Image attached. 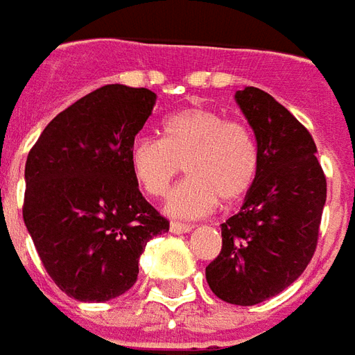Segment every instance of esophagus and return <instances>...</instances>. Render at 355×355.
Instances as JSON below:
<instances>
[{
	"label": "esophagus",
	"mask_w": 355,
	"mask_h": 355,
	"mask_svg": "<svg viewBox=\"0 0 355 355\" xmlns=\"http://www.w3.org/2000/svg\"><path fill=\"white\" fill-rule=\"evenodd\" d=\"M193 230V225L189 223H180V222H172L170 223V231L175 233V235H182V233H189Z\"/></svg>",
	"instance_id": "esophagus-1"
}]
</instances>
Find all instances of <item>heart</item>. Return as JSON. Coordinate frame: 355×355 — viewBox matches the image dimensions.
I'll return each instance as SVG.
<instances>
[{"label":"heart","instance_id":"1","mask_svg":"<svg viewBox=\"0 0 355 355\" xmlns=\"http://www.w3.org/2000/svg\"><path fill=\"white\" fill-rule=\"evenodd\" d=\"M137 185L162 197L183 166L189 178L166 200L175 218H202L222 198L237 202L250 191L260 166L254 133L208 107L178 110L162 122V139L139 135L128 153Z\"/></svg>","mask_w":355,"mask_h":355}]
</instances>
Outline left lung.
<instances>
[{"mask_svg": "<svg viewBox=\"0 0 355 355\" xmlns=\"http://www.w3.org/2000/svg\"><path fill=\"white\" fill-rule=\"evenodd\" d=\"M252 128L260 166L235 216L222 223V252L206 281L223 302L254 306L302 275L318 245L327 182L310 132L270 93H235Z\"/></svg>", "mask_w": 355, "mask_h": 355, "instance_id": "8db88e82", "label": "left lung"}]
</instances>
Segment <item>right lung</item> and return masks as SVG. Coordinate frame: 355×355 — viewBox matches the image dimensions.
<instances>
[{
  "label": "right lung",
  "instance_id": "add662e5",
  "mask_svg": "<svg viewBox=\"0 0 355 355\" xmlns=\"http://www.w3.org/2000/svg\"><path fill=\"white\" fill-rule=\"evenodd\" d=\"M155 103L145 87L103 85L53 118L28 153L22 218L47 273L74 300L130 291L147 241L170 230L128 162Z\"/></svg>",
  "mask_w": 355,
  "mask_h": 355
}]
</instances>
